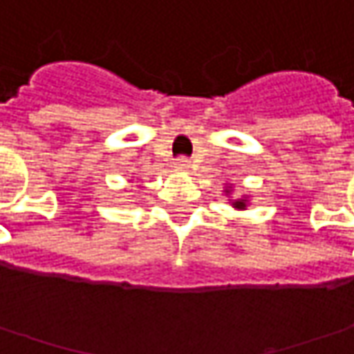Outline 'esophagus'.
Returning <instances> with one entry per match:
<instances>
[{
    "label": "esophagus",
    "mask_w": 354,
    "mask_h": 354,
    "mask_svg": "<svg viewBox=\"0 0 354 354\" xmlns=\"http://www.w3.org/2000/svg\"><path fill=\"white\" fill-rule=\"evenodd\" d=\"M174 166H176L178 170H188V168H190V160L184 158V156H180L176 162H174Z\"/></svg>",
    "instance_id": "1"
}]
</instances>
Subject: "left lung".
Listing matches in <instances>:
<instances>
[{"mask_svg": "<svg viewBox=\"0 0 354 354\" xmlns=\"http://www.w3.org/2000/svg\"><path fill=\"white\" fill-rule=\"evenodd\" d=\"M227 192H229V190H227ZM233 207H235V209L243 210L245 207H247V201H245V198H239V201H235V203H233Z\"/></svg>", "mask_w": 354, "mask_h": 354, "instance_id": "obj_1", "label": "left lung"}]
</instances>
